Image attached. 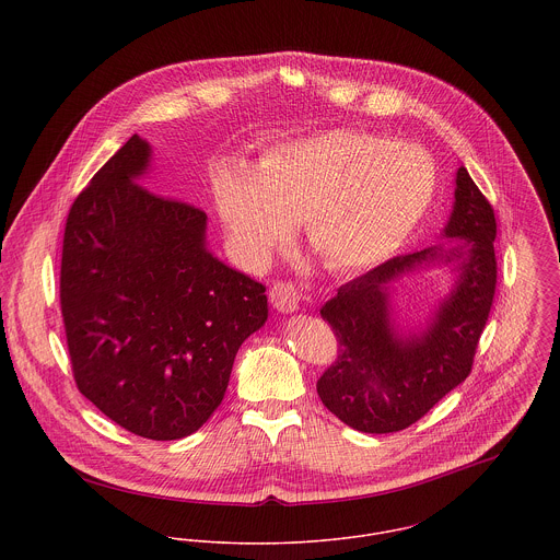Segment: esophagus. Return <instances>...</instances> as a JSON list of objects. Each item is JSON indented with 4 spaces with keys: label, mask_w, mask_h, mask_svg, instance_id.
Masks as SVG:
<instances>
[{
    "label": "esophagus",
    "mask_w": 560,
    "mask_h": 560,
    "mask_svg": "<svg viewBox=\"0 0 560 560\" xmlns=\"http://www.w3.org/2000/svg\"><path fill=\"white\" fill-rule=\"evenodd\" d=\"M271 304L280 311V313H293L300 308V291L293 282L287 280H278L273 282L271 291H269Z\"/></svg>",
    "instance_id": "obj_1"
}]
</instances>
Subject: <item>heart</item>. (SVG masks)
<instances>
[{
	"mask_svg": "<svg viewBox=\"0 0 560 560\" xmlns=\"http://www.w3.org/2000/svg\"><path fill=\"white\" fill-rule=\"evenodd\" d=\"M435 187L420 147L345 129L271 144L254 170L220 167L213 178L218 213L247 258H267L302 220L311 249L340 273L397 254Z\"/></svg>",
	"mask_w": 560,
	"mask_h": 560,
	"instance_id": "obj_1",
	"label": "heart"
}]
</instances>
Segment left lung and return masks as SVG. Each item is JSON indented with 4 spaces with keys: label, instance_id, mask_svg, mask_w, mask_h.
<instances>
[{
    "label": "left lung",
    "instance_id": "left-lung-1",
    "mask_svg": "<svg viewBox=\"0 0 560 560\" xmlns=\"http://www.w3.org/2000/svg\"><path fill=\"white\" fill-rule=\"evenodd\" d=\"M446 237L466 241L459 282L442 304L438 319L420 336L399 338L390 323L386 284L438 249L399 254L345 282L323 304L338 349L317 382L323 405L362 433H395L418 422L470 373L480 334L495 295V215L468 170H457L455 209ZM446 260L462 258L459 247Z\"/></svg>",
    "mask_w": 560,
    "mask_h": 560
}]
</instances>
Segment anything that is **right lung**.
I'll return each mask as SVG.
<instances>
[{
	"instance_id": "obj_1",
	"label": "right lung",
	"mask_w": 560,
	"mask_h": 560,
	"mask_svg": "<svg viewBox=\"0 0 560 560\" xmlns=\"http://www.w3.org/2000/svg\"><path fill=\"white\" fill-rule=\"evenodd\" d=\"M149 155L131 136L71 205L60 308L81 395L136 435L180 440L220 407L267 298L207 252L202 209L136 183Z\"/></svg>"
}]
</instances>
